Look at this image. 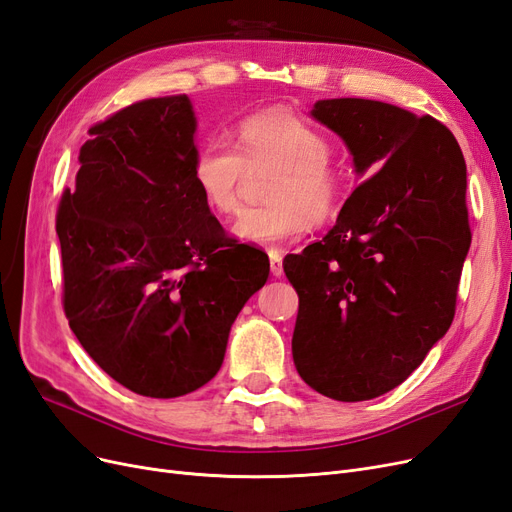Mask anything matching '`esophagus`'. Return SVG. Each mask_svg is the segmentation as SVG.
Segmentation results:
<instances>
[{
  "instance_id": "1",
  "label": "esophagus",
  "mask_w": 512,
  "mask_h": 512,
  "mask_svg": "<svg viewBox=\"0 0 512 512\" xmlns=\"http://www.w3.org/2000/svg\"><path fill=\"white\" fill-rule=\"evenodd\" d=\"M269 262H271L273 277L284 275V258H281V254L277 250H269Z\"/></svg>"
}]
</instances>
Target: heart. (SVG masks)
<instances>
[{
    "instance_id": "1",
    "label": "heart",
    "mask_w": 512,
    "mask_h": 512,
    "mask_svg": "<svg viewBox=\"0 0 512 512\" xmlns=\"http://www.w3.org/2000/svg\"><path fill=\"white\" fill-rule=\"evenodd\" d=\"M239 148L224 139L203 144L192 163L199 195L216 214L228 216L252 171L277 169L267 207L245 209L233 222L237 239L264 248L301 239L311 222H324L339 207L341 178L328 165L326 137L290 112H262L239 127Z\"/></svg>"
}]
</instances>
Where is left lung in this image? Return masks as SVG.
<instances>
[{
  "mask_svg": "<svg viewBox=\"0 0 512 512\" xmlns=\"http://www.w3.org/2000/svg\"><path fill=\"white\" fill-rule=\"evenodd\" d=\"M309 114L364 182L322 241L284 260L298 294L292 358L315 392L360 402L407 379L453 322L470 248L466 163L445 125L392 103L320 99Z\"/></svg>",
  "mask_w": 512,
  "mask_h": 512,
  "instance_id": "obj_1",
  "label": "left lung"
}]
</instances>
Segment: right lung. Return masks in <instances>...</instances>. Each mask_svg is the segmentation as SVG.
I'll return each mask as SVG.
<instances>
[{
  "mask_svg": "<svg viewBox=\"0 0 512 512\" xmlns=\"http://www.w3.org/2000/svg\"><path fill=\"white\" fill-rule=\"evenodd\" d=\"M88 133L57 216L69 328L127 390L195 392L267 284L269 256L226 237L199 195L188 95L133 103Z\"/></svg>",
  "mask_w": 512,
  "mask_h": 512,
  "instance_id": "obj_1",
  "label": "right lung"
}]
</instances>
